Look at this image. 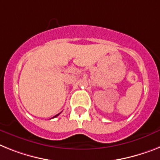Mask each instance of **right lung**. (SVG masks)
Listing matches in <instances>:
<instances>
[{"instance_id":"add662e5","label":"right lung","mask_w":160,"mask_h":160,"mask_svg":"<svg viewBox=\"0 0 160 160\" xmlns=\"http://www.w3.org/2000/svg\"><path fill=\"white\" fill-rule=\"evenodd\" d=\"M58 115H59V114H58V115H55V116H53V118H55V117H57V116H58Z\"/></svg>"}]
</instances>
